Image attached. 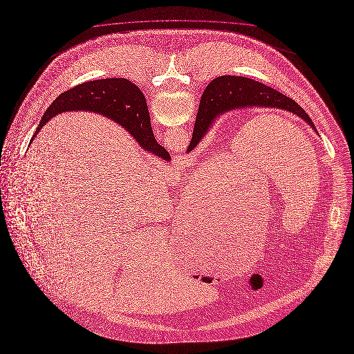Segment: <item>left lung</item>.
<instances>
[{
	"instance_id": "8db88e82",
	"label": "left lung",
	"mask_w": 354,
	"mask_h": 354,
	"mask_svg": "<svg viewBox=\"0 0 354 354\" xmlns=\"http://www.w3.org/2000/svg\"><path fill=\"white\" fill-rule=\"evenodd\" d=\"M276 108L293 113L302 118L313 131L315 124L297 102L285 94L240 75H220L214 78L204 91L197 113L192 141L186 151H192L210 131L221 114L241 108Z\"/></svg>"
}]
</instances>
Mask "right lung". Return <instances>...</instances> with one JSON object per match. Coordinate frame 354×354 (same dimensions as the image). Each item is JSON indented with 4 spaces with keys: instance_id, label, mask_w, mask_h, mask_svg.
<instances>
[{
    "instance_id": "right-lung-1",
    "label": "right lung",
    "mask_w": 354,
    "mask_h": 354,
    "mask_svg": "<svg viewBox=\"0 0 354 354\" xmlns=\"http://www.w3.org/2000/svg\"><path fill=\"white\" fill-rule=\"evenodd\" d=\"M75 111H89L111 118L125 131H129L131 137L145 151L165 161H170L168 150L162 148L153 136L144 94L127 78L89 81L59 94L48 111L44 113L32 141L50 118L59 113Z\"/></svg>"
}]
</instances>
